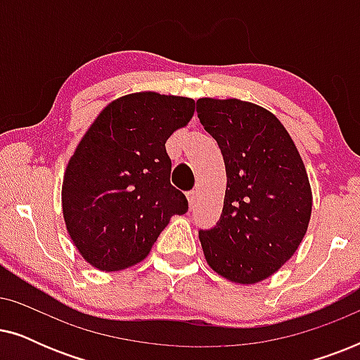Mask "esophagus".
Masks as SVG:
<instances>
[{"instance_id":"esophagus-1","label":"esophagus","mask_w":360,"mask_h":360,"mask_svg":"<svg viewBox=\"0 0 360 360\" xmlns=\"http://www.w3.org/2000/svg\"><path fill=\"white\" fill-rule=\"evenodd\" d=\"M186 198H188V205H190V208H191V206H193L195 201H196V190L188 191V193H186Z\"/></svg>"}]
</instances>
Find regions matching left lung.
Segmentation results:
<instances>
[{
  "label": "left lung",
  "instance_id": "left-lung-1",
  "mask_svg": "<svg viewBox=\"0 0 360 360\" xmlns=\"http://www.w3.org/2000/svg\"><path fill=\"white\" fill-rule=\"evenodd\" d=\"M196 112L228 176L218 224L200 231L205 259L229 282H262L307 234L313 195L302 155L278 117L254 103L200 98Z\"/></svg>",
  "mask_w": 360,
  "mask_h": 360
}]
</instances>
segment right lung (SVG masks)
<instances>
[{
  "mask_svg": "<svg viewBox=\"0 0 360 360\" xmlns=\"http://www.w3.org/2000/svg\"><path fill=\"white\" fill-rule=\"evenodd\" d=\"M191 98L139 91L111 101L68 160L62 211L70 239L88 264L115 272L149 255L188 201L170 185L165 142L188 124Z\"/></svg>",
  "mask_w": 360,
  "mask_h": 360,
  "instance_id": "obj_1",
  "label": "right lung"
}]
</instances>
